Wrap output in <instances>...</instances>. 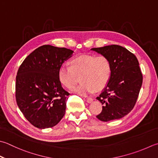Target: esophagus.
<instances>
[{"label": "esophagus", "mask_w": 158, "mask_h": 158, "mask_svg": "<svg viewBox=\"0 0 158 158\" xmlns=\"http://www.w3.org/2000/svg\"><path fill=\"white\" fill-rule=\"evenodd\" d=\"M86 101H87V103H91L92 101H93V99H92V98H86Z\"/></svg>", "instance_id": "1"}]
</instances>
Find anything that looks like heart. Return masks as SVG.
<instances>
[{"label":"heart","instance_id":"heart-1","mask_svg":"<svg viewBox=\"0 0 158 158\" xmlns=\"http://www.w3.org/2000/svg\"><path fill=\"white\" fill-rule=\"evenodd\" d=\"M111 64L107 57L90 55L76 56L70 61V67L61 66L58 70L60 83L69 89H73L81 80L80 85L73 92L80 96H87L100 91L109 81Z\"/></svg>","mask_w":158,"mask_h":158}]
</instances>
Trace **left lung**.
<instances>
[{
  "label": "left lung",
  "mask_w": 158,
  "mask_h": 158,
  "mask_svg": "<svg viewBox=\"0 0 158 158\" xmlns=\"http://www.w3.org/2000/svg\"><path fill=\"white\" fill-rule=\"evenodd\" d=\"M109 59L110 79L97 98L103 106L97 118L103 122L120 119L134 108L140 92L143 75L136 57L118 45L91 48Z\"/></svg>",
  "instance_id": "1"
}]
</instances>
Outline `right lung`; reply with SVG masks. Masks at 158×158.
I'll return each instance as SVG.
<instances>
[{
  "label": "right lung",
  "mask_w": 158,
  "mask_h": 158,
  "mask_svg": "<svg viewBox=\"0 0 158 158\" xmlns=\"http://www.w3.org/2000/svg\"><path fill=\"white\" fill-rule=\"evenodd\" d=\"M73 52L66 48L43 45L28 55L18 69V106L35 127H52L64 116L69 93L61 86L58 70Z\"/></svg>",
  "instance_id": "right-lung-1"
}]
</instances>
